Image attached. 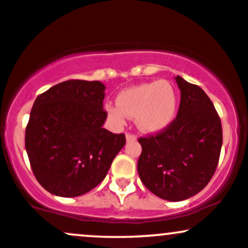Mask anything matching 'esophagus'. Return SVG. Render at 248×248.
Here are the masks:
<instances>
[{
	"instance_id": "esophagus-1",
	"label": "esophagus",
	"mask_w": 248,
	"mask_h": 248,
	"mask_svg": "<svg viewBox=\"0 0 248 248\" xmlns=\"http://www.w3.org/2000/svg\"><path fill=\"white\" fill-rule=\"evenodd\" d=\"M125 137H126L127 142H132V140H137V137H136V135H134V134H126V136H125Z\"/></svg>"
}]
</instances>
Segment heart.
<instances>
[{
    "mask_svg": "<svg viewBox=\"0 0 248 248\" xmlns=\"http://www.w3.org/2000/svg\"><path fill=\"white\" fill-rule=\"evenodd\" d=\"M116 104L108 103L105 111L114 123L123 125L127 117H135L140 130L149 134L169 126L177 110V92L168 80H157L126 87L118 93Z\"/></svg>",
    "mask_w": 248,
    "mask_h": 248,
    "instance_id": "b5f03b06",
    "label": "heart"
}]
</instances>
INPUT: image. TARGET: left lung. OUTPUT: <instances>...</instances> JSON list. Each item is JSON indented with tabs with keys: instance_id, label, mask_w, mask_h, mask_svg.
<instances>
[{
	"instance_id": "8db88e82",
	"label": "left lung",
	"mask_w": 248,
	"mask_h": 248,
	"mask_svg": "<svg viewBox=\"0 0 248 248\" xmlns=\"http://www.w3.org/2000/svg\"><path fill=\"white\" fill-rule=\"evenodd\" d=\"M181 102L176 118L156 135L140 137L137 170L153 194L182 201L201 191L217 170L222 126L212 100L198 85L177 76Z\"/></svg>"
}]
</instances>
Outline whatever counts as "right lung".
Listing matches in <instances>:
<instances>
[{
    "mask_svg": "<svg viewBox=\"0 0 248 248\" xmlns=\"http://www.w3.org/2000/svg\"><path fill=\"white\" fill-rule=\"evenodd\" d=\"M105 85L67 80L38 95L26 127V151L36 180L50 194L76 198L105 178L124 134L104 129Z\"/></svg>",
    "mask_w": 248,
    "mask_h": 248,
    "instance_id": "obj_1",
    "label": "right lung"
}]
</instances>
